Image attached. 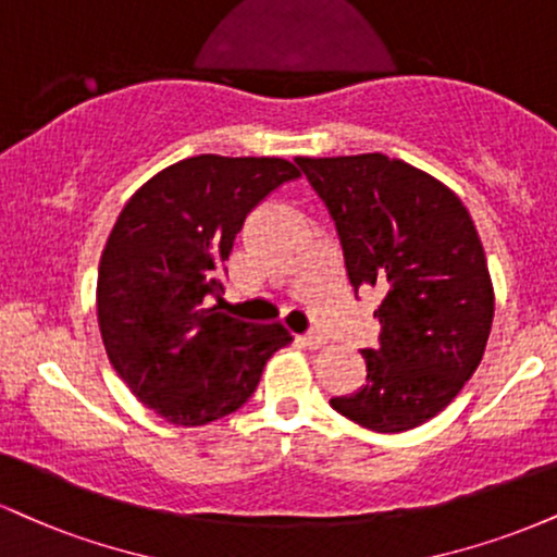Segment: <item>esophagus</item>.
<instances>
[{"label": "esophagus", "instance_id": "obj_1", "mask_svg": "<svg viewBox=\"0 0 557 557\" xmlns=\"http://www.w3.org/2000/svg\"><path fill=\"white\" fill-rule=\"evenodd\" d=\"M298 339H300V345L308 347V350H319V347L326 345V337H324V334H319V332H308Z\"/></svg>", "mask_w": 557, "mask_h": 557}]
</instances>
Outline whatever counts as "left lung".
Instances as JSON below:
<instances>
[{"label": "left lung", "instance_id": "obj_1", "mask_svg": "<svg viewBox=\"0 0 557 557\" xmlns=\"http://www.w3.org/2000/svg\"><path fill=\"white\" fill-rule=\"evenodd\" d=\"M330 210L355 287H376L381 334L366 384L330 399L376 433L423 425L461 392L485 352L493 283L459 197L405 160L368 152L296 158Z\"/></svg>", "mask_w": 557, "mask_h": 557}]
</instances>
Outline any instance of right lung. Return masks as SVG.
<instances>
[{
  "mask_svg": "<svg viewBox=\"0 0 557 557\" xmlns=\"http://www.w3.org/2000/svg\"><path fill=\"white\" fill-rule=\"evenodd\" d=\"M300 176L283 158H186L152 176L119 214L98 267V324L113 371L173 425H207L244 407L280 324L210 306L225 293L233 240L253 207Z\"/></svg>",
  "mask_w": 557,
  "mask_h": 557,
  "instance_id": "right-lung-1",
  "label": "right lung"
}]
</instances>
